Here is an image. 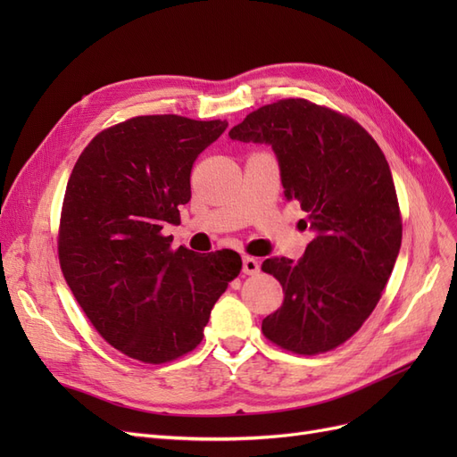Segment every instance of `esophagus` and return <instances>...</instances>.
Instances as JSON below:
<instances>
[{
  "label": "esophagus",
  "instance_id": "obj_1",
  "mask_svg": "<svg viewBox=\"0 0 457 457\" xmlns=\"http://www.w3.org/2000/svg\"><path fill=\"white\" fill-rule=\"evenodd\" d=\"M242 270H244V274H257L259 272V261L255 257L244 255L242 257Z\"/></svg>",
  "mask_w": 457,
  "mask_h": 457
}]
</instances>
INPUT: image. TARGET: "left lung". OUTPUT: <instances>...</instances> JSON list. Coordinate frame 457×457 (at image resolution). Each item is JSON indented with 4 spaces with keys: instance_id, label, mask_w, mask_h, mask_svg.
<instances>
[{
    "instance_id": "left-lung-1",
    "label": "left lung",
    "mask_w": 457,
    "mask_h": 457,
    "mask_svg": "<svg viewBox=\"0 0 457 457\" xmlns=\"http://www.w3.org/2000/svg\"><path fill=\"white\" fill-rule=\"evenodd\" d=\"M232 141L269 143L286 198L316 232L299 261L261 265L284 289L262 334L295 354L334 351L351 339L381 299L403 242L396 188L373 137L351 116L305 99L265 104L230 129Z\"/></svg>"
}]
</instances>
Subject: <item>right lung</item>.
I'll return each mask as SVG.
<instances>
[{
    "mask_svg": "<svg viewBox=\"0 0 457 457\" xmlns=\"http://www.w3.org/2000/svg\"><path fill=\"white\" fill-rule=\"evenodd\" d=\"M227 126L135 116L96 133L68 179L57 237L64 280L101 337L139 362L195 351L242 270L237 252L173 250L162 232L181 223L192 165Z\"/></svg>",
    "mask_w": 457,
    "mask_h": 457,
    "instance_id": "1",
    "label": "right lung"
}]
</instances>
